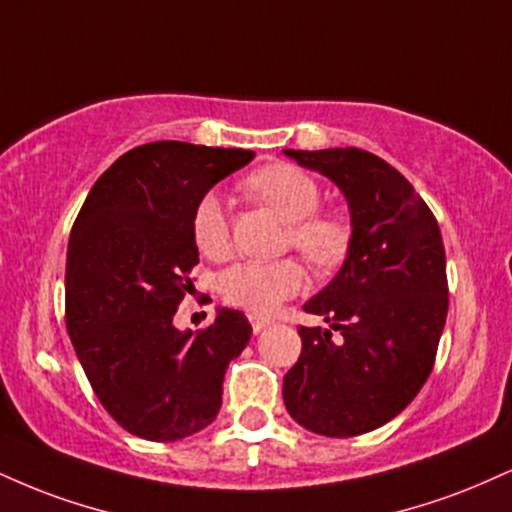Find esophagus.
Wrapping results in <instances>:
<instances>
[{"label":"esophagus","mask_w":512,"mask_h":512,"mask_svg":"<svg viewBox=\"0 0 512 512\" xmlns=\"http://www.w3.org/2000/svg\"><path fill=\"white\" fill-rule=\"evenodd\" d=\"M250 324H252V331L255 334H260L262 329H267V326H272L274 322L269 317H260V315H250Z\"/></svg>","instance_id":"34e87169"}]
</instances>
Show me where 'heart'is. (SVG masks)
Listing matches in <instances>:
<instances>
[{
    "label": "heart",
    "instance_id": "1",
    "mask_svg": "<svg viewBox=\"0 0 512 512\" xmlns=\"http://www.w3.org/2000/svg\"><path fill=\"white\" fill-rule=\"evenodd\" d=\"M245 188L262 205L274 209L283 221H288L286 245L295 248L319 272L334 269L346 260L350 250V224L338 214H319L317 181L303 169L291 164H269L248 176ZM193 238L202 255L219 260L231 250L229 217L224 200L217 193L200 197L193 212ZM307 276L298 260L279 262H238L226 269L219 279L221 295L231 305L272 315L283 300L303 291Z\"/></svg>",
    "mask_w": 512,
    "mask_h": 512
}]
</instances>
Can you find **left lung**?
<instances>
[{"label":"left lung","instance_id":"obj_1","mask_svg":"<svg viewBox=\"0 0 512 512\" xmlns=\"http://www.w3.org/2000/svg\"><path fill=\"white\" fill-rule=\"evenodd\" d=\"M283 155L336 183L353 226L343 267L303 305L329 329H298L303 350L283 377V403L315 434H367L408 408L432 374L448 315L439 224L408 178L372 152Z\"/></svg>","mask_w":512,"mask_h":512}]
</instances>
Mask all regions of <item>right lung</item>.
I'll return each instance as SVG.
<instances>
[{"label": "right lung", "instance_id": "add662e5", "mask_svg": "<svg viewBox=\"0 0 512 512\" xmlns=\"http://www.w3.org/2000/svg\"><path fill=\"white\" fill-rule=\"evenodd\" d=\"M252 150L159 140L97 178L71 229L66 329L104 410L147 441H178L214 422L221 384L252 326L219 307L202 331L174 315L197 264L193 212Z\"/></svg>", "mask_w": 512, "mask_h": 512}]
</instances>
